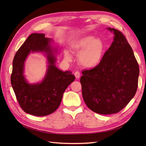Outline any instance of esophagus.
Returning a JSON list of instances; mask_svg holds the SVG:
<instances>
[{"label":"esophagus","instance_id":"esophagus-1","mask_svg":"<svg viewBox=\"0 0 146 146\" xmlns=\"http://www.w3.org/2000/svg\"><path fill=\"white\" fill-rule=\"evenodd\" d=\"M74 76H75V77L77 79H79L80 76V74L79 71H76V72H75V73H74Z\"/></svg>","mask_w":146,"mask_h":146}]
</instances>
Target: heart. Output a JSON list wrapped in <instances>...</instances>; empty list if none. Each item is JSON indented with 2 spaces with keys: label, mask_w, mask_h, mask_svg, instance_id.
I'll return each mask as SVG.
<instances>
[{
  "label": "heart",
  "mask_w": 146,
  "mask_h": 146,
  "mask_svg": "<svg viewBox=\"0 0 146 146\" xmlns=\"http://www.w3.org/2000/svg\"><path fill=\"white\" fill-rule=\"evenodd\" d=\"M70 50L74 54H78L79 63L84 67L93 68L98 66L101 61L104 44L100 38L92 35H86L77 39L70 44ZM66 59H70L68 52H65Z\"/></svg>",
  "instance_id": "b5f03b06"
}]
</instances>
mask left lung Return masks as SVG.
<instances>
[{
    "mask_svg": "<svg viewBox=\"0 0 146 146\" xmlns=\"http://www.w3.org/2000/svg\"><path fill=\"white\" fill-rule=\"evenodd\" d=\"M98 66L82 70L80 77L84 102L93 112L112 114L124 109L134 98L138 86L139 67L132 48L121 31Z\"/></svg>",
    "mask_w": 146,
    "mask_h": 146,
    "instance_id": "1",
    "label": "left lung"
}]
</instances>
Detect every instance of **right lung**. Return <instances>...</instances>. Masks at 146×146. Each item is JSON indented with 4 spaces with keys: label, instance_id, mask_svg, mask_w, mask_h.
Instances as JSON below:
<instances>
[{
    "label": "right lung",
    "instance_id": "right-lung-1",
    "mask_svg": "<svg viewBox=\"0 0 146 146\" xmlns=\"http://www.w3.org/2000/svg\"><path fill=\"white\" fill-rule=\"evenodd\" d=\"M51 39L44 34L33 33L16 52L12 63L11 81L21 108L27 114L44 116L53 113L59 108L63 94L69 84L75 80L70 71L59 70L56 66L54 52L57 49L50 46ZM46 53L48 68L40 83L29 84L23 76L25 60L30 52Z\"/></svg>",
    "mask_w": 146,
    "mask_h": 146
}]
</instances>
